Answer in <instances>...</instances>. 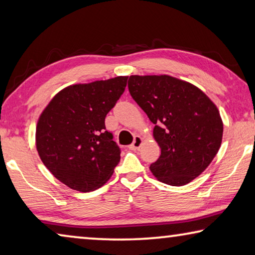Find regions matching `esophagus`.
<instances>
[{"instance_id": "esophagus-1", "label": "esophagus", "mask_w": 255, "mask_h": 255, "mask_svg": "<svg viewBox=\"0 0 255 255\" xmlns=\"http://www.w3.org/2000/svg\"><path fill=\"white\" fill-rule=\"evenodd\" d=\"M143 143H144L143 138H141L140 136H136L135 139H133V141H132V144L129 146V148L132 149V150H137V149L140 148V146L143 145Z\"/></svg>"}]
</instances>
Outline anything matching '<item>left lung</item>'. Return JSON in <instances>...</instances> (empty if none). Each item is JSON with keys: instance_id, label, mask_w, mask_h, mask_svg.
Instances as JSON below:
<instances>
[{"instance_id": "left-lung-1", "label": "left lung", "mask_w": 255, "mask_h": 255, "mask_svg": "<svg viewBox=\"0 0 255 255\" xmlns=\"http://www.w3.org/2000/svg\"><path fill=\"white\" fill-rule=\"evenodd\" d=\"M128 89L155 127L161 156L149 169L174 187L200 175L218 153L223 120L215 103L189 82L170 75H131Z\"/></svg>"}]
</instances>
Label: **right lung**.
Wrapping results in <instances>:
<instances>
[{
	"label": "right lung",
	"instance_id": "1",
	"mask_svg": "<svg viewBox=\"0 0 255 255\" xmlns=\"http://www.w3.org/2000/svg\"><path fill=\"white\" fill-rule=\"evenodd\" d=\"M128 76L73 84L59 91L41 112L36 128L40 159L68 188L90 192L111 178L120 148L105 119L127 85Z\"/></svg>",
	"mask_w": 255,
	"mask_h": 255
}]
</instances>
